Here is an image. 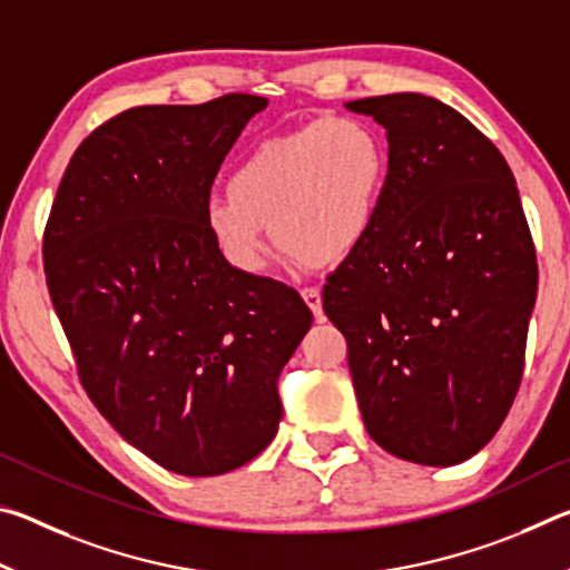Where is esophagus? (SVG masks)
I'll list each match as a JSON object with an SVG mask.
<instances>
[{
    "mask_svg": "<svg viewBox=\"0 0 570 570\" xmlns=\"http://www.w3.org/2000/svg\"><path fill=\"white\" fill-rule=\"evenodd\" d=\"M302 296H304L306 306L314 312L316 320H322V292H320V288L306 286V288H302Z\"/></svg>",
    "mask_w": 570,
    "mask_h": 570,
    "instance_id": "obj_1",
    "label": "esophagus"
}]
</instances>
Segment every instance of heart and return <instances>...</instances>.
Masks as SVG:
<instances>
[{
	"label": "heart",
	"mask_w": 570,
	"mask_h": 570,
	"mask_svg": "<svg viewBox=\"0 0 570 570\" xmlns=\"http://www.w3.org/2000/svg\"><path fill=\"white\" fill-rule=\"evenodd\" d=\"M387 186L390 150L372 125L316 120L250 150L230 173L228 193L208 196L204 224L240 274L266 268V224L284 250L336 264L372 236Z\"/></svg>",
	"instance_id": "obj_1"
}]
</instances>
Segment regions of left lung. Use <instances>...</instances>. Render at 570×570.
I'll list each match as a JSON object with an SVG mask.
<instances>
[{"label":"left lung","instance_id":"1","mask_svg":"<svg viewBox=\"0 0 570 570\" xmlns=\"http://www.w3.org/2000/svg\"><path fill=\"white\" fill-rule=\"evenodd\" d=\"M387 130L372 236L324 286L364 428L382 450L448 468L488 445L515 400L538 264L500 150L420 92L344 102Z\"/></svg>","mask_w":570,"mask_h":570}]
</instances>
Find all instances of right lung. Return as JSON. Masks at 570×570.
Returning a JSON list of instances; mask_svg holds the SVG:
<instances>
[{
	"mask_svg": "<svg viewBox=\"0 0 570 570\" xmlns=\"http://www.w3.org/2000/svg\"><path fill=\"white\" fill-rule=\"evenodd\" d=\"M268 100L146 105L100 125L67 166L45 274L82 387L135 450L224 475L276 438V380L312 326L292 286L240 274L204 224L220 163Z\"/></svg>",
	"mask_w": 570,
	"mask_h": 570,
	"instance_id": "add662e5",
	"label": "right lung"
}]
</instances>
